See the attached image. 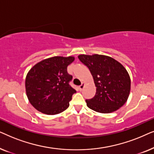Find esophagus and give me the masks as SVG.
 <instances>
[{"label":"esophagus","mask_w":154,"mask_h":154,"mask_svg":"<svg viewBox=\"0 0 154 154\" xmlns=\"http://www.w3.org/2000/svg\"><path fill=\"white\" fill-rule=\"evenodd\" d=\"M83 88H84V83H82L81 85L79 86V90H81H81L83 89Z\"/></svg>","instance_id":"1"}]
</instances>
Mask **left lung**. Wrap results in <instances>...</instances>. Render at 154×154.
<instances>
[{"instance_id":"1","label":"left lung","mask_w":154,"mask_h":154,"mask_svg":"<svg viewBox=\"0 0 154 154\" xmlns=\"http://www.w3.org/2000/svg\"><path fill=\"white\" fill-rule=\"evenodd\" d=\"M79 60L89 69L96 87L94 97L86 100L87 106L97 112L116 111L127 101L130 79L124 66L110 57L81 54Z\"/></svg>"}]
</instances>
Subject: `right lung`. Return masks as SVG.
I'll return each instance as SVG.
<instances>
[{
	"label": "right lung",
	"instance_id": "right-lung-1",
	"mask_svg": "<svg viewBox=\"0 0 154 154\" xmlns=\"http://www.w3.org/2000/svg\"><path fill=\"white\" fill-rule=\"evenodd\" d=\"M73 60V57H52L38 62L29 71L25 82L26 95L35 109L54 115L68 108L76 92L69 84L72 75L67 72V66Z\"/></svg>",
	"mask_w": 154,
	"mask_h": 154
}]
</instances>
